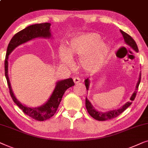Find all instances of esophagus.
<instances>
[{
	"instance_id": "34e87169",
	"label": "esophagus",
	"mask_w": 148,
	"mask_h": 148,
	"mask_svg": "<svg viewBox=\"0 0 148 148\" xmlns=\"http://www.w3.org/2000/svg\"><path fill=\"white\" fill-rule=\"evenodd\" d=\"M80 81H81L79 77H74L73 78V82H75V84H78V83H79Z\"/></svg>"
}]
</instances>
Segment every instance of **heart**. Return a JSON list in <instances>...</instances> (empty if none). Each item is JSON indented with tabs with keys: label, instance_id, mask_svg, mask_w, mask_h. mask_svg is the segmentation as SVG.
Wrapping results in <instances>:
<instances>
[{
	"label": "heart",
	"instance_id": "1",
	"mask_svg": "<svg viewBox=\"0 0 148 148\" xmlns=\"http://www.w3.org/2000/svg\"><path fill=\"white\" fill-rule=\"evenodd\" d=\"M110 48L98 34H81L69 40L67 47L61 46L59 56L64 64H72L73 56L79 57L80 66L87 72H96L106 63Z\"/></svg>",
	"mask_w": 148,
	"mask_h": 148
}]
</instances>
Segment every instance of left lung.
Returning a JSON list of instances; mask_svg holds the SVG:
<instances>
[{
	"instance_id": "obj_1",
	"label": "left lung",
	"mask_w": 148,
	"mask_h": 148,
	"mask_svg": "<svg viewBox=\"0 0 148 148\" xmlns=\"http://www.w3.org/2000/svg\"><path fill=\"white\" fill-rule=\"evenodd\" d=\"M120 32L122 34L125 43H126L128 46H130V47L132 48L133 50H134L135 52H138L139 51L138 47H137L136 42H135V40L133 39L132 37L129 36V34L125 33V32L122 31V30H120ZM140 82H141V73L139 74V77L138 82L137 83L136 88H135V92H133L132 96H131V97L130 98V100L131 101H133L135 100V96H136L137 91L138 90V87H139V84H140ZM84 82H85V85H86L87 90H88L89 86H90V80H89V78H87L85 80ZM131 101L126 102L122 107H121L120 108L117 109V110H113L108 111V112H100V111L96 110V109L94 108V107H93L92 104H91V102L89 101V100H88V98H87L86 97V106L87 110H88V113L90 114L91 116L93 117L94 119H96V120L103 121L110 120V119H112L115 118V117L118 116L119 115H120L123 112H124V111L126 110V109L128 108L131 104H132Z\"/></svg>"
}]
</instances>
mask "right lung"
I'll return each mask as SVG.
<instances>
[{
    "label": "right lung",
    "mask_w": 148,
    "mask_h": 148,
    "mask_svg": "<svg viewBox=\"0 0 148 148\" xmlns=\"http://www.w3.org/2000/svg\"><path fill=\"white\" fill-rule=\"evenodd\" d=\"M50 25L51 24L50 23L34 24V25L28 26L25 29L15 34L8 45L5 60V77L7 79L10 94L13 102L19 106L20 109H21L25 114L32 117V119L39 121L47 120L55 114L65 91L75 85L73 80L72 78H69L66 79L58 81L56 82L55 88L52 95L45 104L41 106L36 107V108L28 107L21 104L13 94L9 76H8V58L12 51L16 47L22 44L38 38H50L51 37Z\"/></svg>",
    "instance_id": "1"
}]
</instances>
